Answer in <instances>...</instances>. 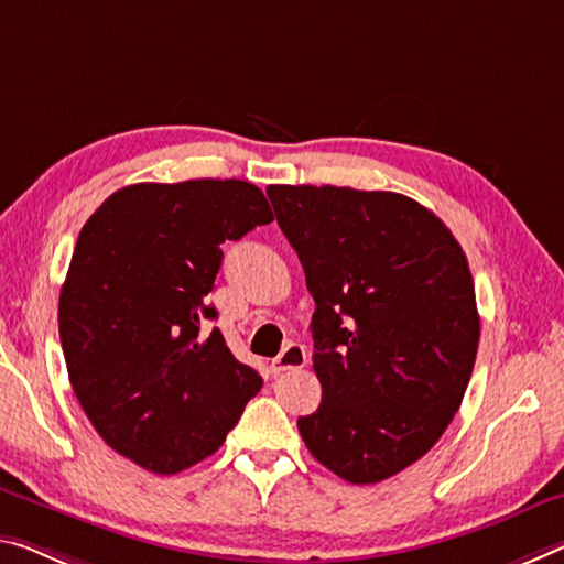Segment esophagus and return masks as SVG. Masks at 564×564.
Here are the masks:
<instances>
[{
    "instance_id": "1",
    "label": "esophagus",
    "mask_w": 564,
    "mask_h": 564,
    "mask_svg": "<svg viewBox=\"0 0 564 564\" xmlns=\"http://www.w3.org/2000/svg\"><path fill=\"white\" fill-rule=\"evenodd\" d=\"M307 366V350L305 345L300 343H290L276 358L272 360V372H284V370H297Z\"/></svg>"
}]
</instances>
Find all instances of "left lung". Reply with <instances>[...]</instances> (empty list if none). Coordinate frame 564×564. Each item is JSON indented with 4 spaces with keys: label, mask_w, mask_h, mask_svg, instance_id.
I'll return each instance as SVG.
<instances>
[{
    "label": "left lung",
    "mask_w": 564,
    "mask_h": 564,
    "mask_svg": "<svg viewBox=\"0 0 564 564\" xmlns=\"http://www.w3.org/2000/svg\"><path fill=\"white\" fill-rule=\"evenodd\" d=\"M276 224L315 300L323 401L297 429L350 484L431 452L469 386L479 312L464 249L436 214L393 192L270 186Z\"/></svg>",
    "instance_id": "left-lung-1"
}]
</instances>
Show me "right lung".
<instances>
[{
    "label": "right lung",
    "instance_id": "right-lung-1",
    "mask_svg": "<svg viewBox=\"0 0 564 564\" xmlns=\"http://www.w3.org/2000/svg\"><path fill=\"white\" fill-rule=\"evenodd\" d=\"M270 221L254 184L194 178L120 188L77 237L57 310L67 376L102 441L145 471L212 456L262 388L202 327L221 245Z\"/></svg>",
    "mask_w": 564,
    "mask_h": 564
}]
</instances>
